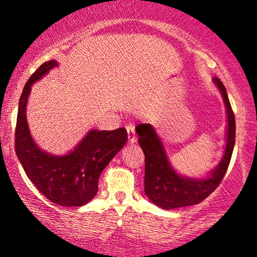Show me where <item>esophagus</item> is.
Segmentation results:
<instances>
[{
	"instance_id": "esophagus-1",
	"label": "esophagus",
	"mask_w": 257,
	"mask_h": 257,
	"mask_svg": "<svg viewBox=\"0 0 257 257\" xmlns=\"http://www.w3.org/2000/svg\"><path fill=\"white\" fill-rule=\"evenodd\" d=\"M126 130H127L128 143H130V144H135L136 140H137V138H136V132H135V127L130 125V126H127V127H126Z\"/></svg>"
}]
</instances>
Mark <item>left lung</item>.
I'll return each mask as SVG.
<instances>
[{"instance_id": "8db88e82", "label": "left lung", "mask_w": 257, "mask_h": 257, "mask_svg": "<svg viewBox=\"0 0 257 257\" xmlns=\"http://www.w3.org/2000/svg\"><path fill=\"white\" fill-rule=\"evenodd\" d=\"M214 85L222 96L227 113L226 146L222 159L206 177L192 178L180 174L172 166L163 139L151 124H140L136 130L138 143L145 153V194L154 205L163 209L193 206L214 192L226 174L235 145V117L226 87L216 77Z\"/></svg>"}]
</instances>
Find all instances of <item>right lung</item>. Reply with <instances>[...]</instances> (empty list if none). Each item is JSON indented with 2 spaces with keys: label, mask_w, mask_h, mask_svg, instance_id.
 I'll return each instance as SVG.
<instances>
[{
  "label": "right lung",
  "mask_w": 257,
  "mask_h": 257,
  "mask_svg": "<svg viewBox=\"0 0 257 257\" xmlns=\"http://www.w3.org/2000/svg\"><path fill=\"white\" fill-rule=\"evenodd\" d=\"M58 65L57 61L43 63L24 86L17 112L15 150L28 178L42 194L57 205L80 207L97 194L100 173L124 147L127 132L124 127L113 131L90 130L72 150L63 154L41 149L28 125V98L34 83Z\"/></svg>",
  "instance_id": "add662e5"
}]
</instances>
